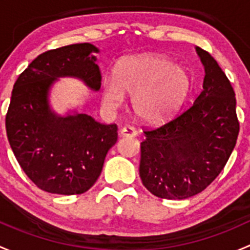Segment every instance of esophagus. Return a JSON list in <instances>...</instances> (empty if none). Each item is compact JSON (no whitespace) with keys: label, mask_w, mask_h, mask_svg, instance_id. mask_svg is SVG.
<instances>
[{"label":"esophagus","mask_w":250,"mask_h":250,"mask_svg":"<svg viewBox=\"0 0 250 250\" xmlns=\"http://www.w3.org/2000/svg\"><path fill=\"white\" fill-rule=\"evenodd\" d=\"M120 135L124 136V137H133V136L137 135V131H136L135 127L130 125H125L124 127L120 130Z\"/></svg>","instance_id":"esophagus-1"}]
</instances>
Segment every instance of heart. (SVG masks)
<instances>
[{
  "label": "heart",
  "mask_w": 250,
  "mask_h": 250,
  "mask_svg": "<svg viewBox=\"0 0 250 250\" xmlns=\"http://www.w3.org/2000/svg\"><path fill=\"white\" fill-rule=\"evenodd\" d=\"M190 86L191 81L184 68L166 56L148 54L118 63L114 79L102 84V102L115 109L124 102V94L133 95V110L141 119L163 123L182 107Z\"/></svg>",
  "instance_id": "heart-1"
}]
</instances>
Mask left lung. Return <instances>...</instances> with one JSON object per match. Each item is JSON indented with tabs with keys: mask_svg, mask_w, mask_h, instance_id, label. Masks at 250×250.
I'll list each match as a JSON object with an SVG mask.
<instances>
[{
	"mask_svg": "<svg viewBox=\"0 0 250 250\" xmlns=\"http://www.w3.org/2000/svg\"><path fill=\"white\" fill-rule=\"evenodd\" d=\"M196 51L206 72L202 91L173 119L144 128L140 177L160 199L183 200L203 191L225 167L240 132L230 81L208 51Z\"/></svg>",
	"mask_w": 250,
	"mask_h": 250,
	"instance_id": "left-lung-1",
	"label": "left lung"
}]
</instances>
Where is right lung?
Returning a JSON list of instances; mask_svg holds the SVG:
<instances>
[{
    "label": "right lung",
    "instance_id": "right-lung-1",
    "mask_svg": "<svg viewBox=\"0 0 250 250\" xmlns=\"http://www.w3.org/2000/svg\"><path fill=\"white\" fill-rule=\"evenodd\" d=\"M90 43L51 49L38 55L18 77L6 114V130L18 163L36 187L51 194L78 195L100 177L118 126L90 115L58 117L48 104V90L58 77L83 79L101 87V71Z\"/></svg>",
    "mask_w": 250,
    "mask_h": 250
}]
</instances>
